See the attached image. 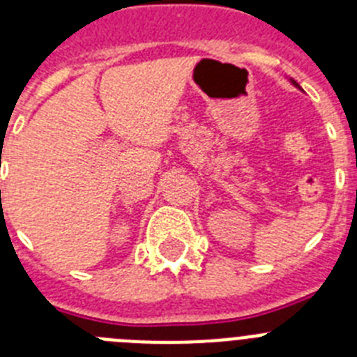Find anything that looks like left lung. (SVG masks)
I'll list each match as a JSON object with an SVG mask.
<instances>
[{"mask_svg": "<svg viewBox=\"0 0 357 357\" xmlns=\"http://www.w3.org/2000/svg\"><path fill=\"white\" fill-rule=\"evenodd\" d=\"M293 84H295V82H293ZM295 85H296V84H295Z\"/></svg>", "mask_w": 357, "mask_h": 357, "instance_id": "left-lung-1", "label": "left lung"}]
</instances>
